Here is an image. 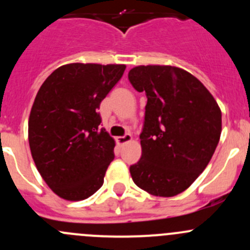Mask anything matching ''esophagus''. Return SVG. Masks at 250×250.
Segmentation results:
<instances>
[{
    "label": "esophagus",
    "mask_w": 250,
    "mask_h": 250,
    "mask_svg": "<svg viewBox=\"0 0 250 250\" xmlns=\"http://www.w3.org/2000/svg\"><path fill=\"white\" fill-rule=\"evenodd\" d=\"M129 141H132V135L130 134H125L123 135V137L116 138V143H117L118 145H125V144L129 143Z\"/></svg>",
    "instance_id": "esophagus-1"
}]
</instances>
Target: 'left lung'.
<instances>
[{"label":"left lung","instance_id":"1","mask_svg":"<svg viewBox=\"0 0 250 250\" xmlns=\"http://www.w3.org/2000/svg\"><path fill=\"white\" fill-rule=\"evenodd\" d=\"M145 92L141 158L129 172L150 195H179L206 169L221 134V110L213 95L190 72L170 65H140L128 74Z\"/></svg>","mask_w":250,"mask_h":250}]
</instances>
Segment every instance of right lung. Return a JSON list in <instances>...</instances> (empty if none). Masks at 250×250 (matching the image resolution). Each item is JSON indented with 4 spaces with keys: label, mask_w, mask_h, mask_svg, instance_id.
Here are the masks:
<instances>
[{
    "label": "right lung",
    "mask_w": 250,
    "mask_h": 250,
    "mask_svg": "<svg viewBox=\"0 0 250 250\" xmlns=\"http://www.w3.org/2000/svg\"><path fill=\"white\" fill-rule=\"evenodd\" d=\"M125 65H62L42 83L29 117V145L50 190L66 201L97 192L115 158V140L100 129V103Z\"/></svg>",
    "instance_id": "add662e5"
}]
</instances>
